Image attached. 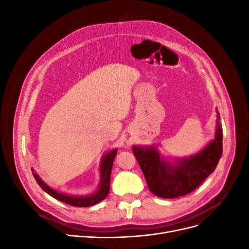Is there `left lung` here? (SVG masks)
Listing matches in <instances>:
<instances>
[{"instance_id":"1","label":"left lung","mask_w":249,"mask_h":249,"mask_svg":"<svg viewBox=\"0 0 249 249\" xmlns=\"http://www.w3.org/2000/svg\"><path fill=\"white\" fill-rule=\"evenodd\" d=\"M219 118V113H217ZM222 127L217 122L215 139L196 155L176 164L165 161L155 146H133L150 192L162 198H177L194 191L212 173L222 156Z\"/></svg>"}]
</instances>
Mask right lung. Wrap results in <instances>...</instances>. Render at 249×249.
I'll return each mask as SVG.
<instances>
[{"label": "right lung", "mask_w": 249, "mask_h": 249, "mask_svg": "<svg viewBox=\"0 0 249 249\" xmlns=\"http://www.w3.org/2000/svg\"><path fill=\"white\" fill-rule=\"evenodd\" d=\"M117 154L116 149H113L111 152H109L106 156L103 157V160L101 162V184L97 191L91 195H88V196H71V195H67L57 192L56 190L52 189L51 187H49L46 183L42 182V179L38 177L36 172L33 171V177L36 179L37 184L40 186L42 190L46 191L48 194H50L51 196L54 198L65 202L67 205H71L73 207H90V206H94L96 203H99L103 199L107 197V195L109 194L110 190V178H111V171H112V166H113V162H114L115 156Z\"/></svg>", "instance_id": "1"}]
</instances>
